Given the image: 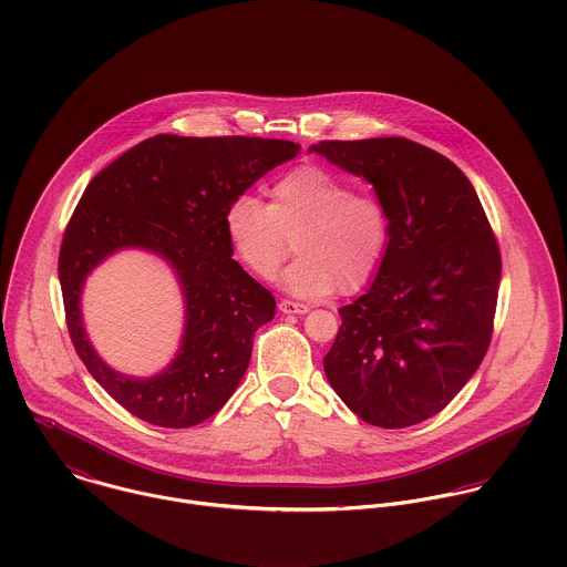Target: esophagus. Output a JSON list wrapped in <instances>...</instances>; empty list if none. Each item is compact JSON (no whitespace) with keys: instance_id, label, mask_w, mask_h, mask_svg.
I'll return each mask as SVG.
<instances>
[{"instance_id":"1","label":"esophagus","mask_w":567,"mask_h":567,"mask_svg":"<svg viewBox=\"0 0 567 567\" xmlns=\"http://www.w3.org/2000/svg\"><path fill=\"white\" fill-rule=\"evenodd\" d=\"M280 311L282 313H307L309 311V307L307 305H302V302H293V300H280Z\"/></svg>"}]
</instances>
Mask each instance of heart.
<instances>
[{
  "label": "heart",
  "mask_w": 567,
  "mask_h": 567,
  "mask_svg": "<svg viewBox=\"0 0 567 567\" xmlns=\"http://www.w3.org/2000/svg\"><path fill=\"white\" fill-rule=\"evenodd\" d=\"M267 205L240 194L223 212L225 238L240 265L256 278L278 274L293 249L296 262L282 276L287 291L322 298L367 287L382 269L393 240V209L373 189H353L344 176L298 165L267 187Z\"/></svg>",
  "instance_id": "b5f03b06"
}]
</instances>
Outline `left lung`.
<instances>
[{"label":"left lung","mask_w":567,"mask_h":567,"mask_svg":"<svg viewBox=\"0 0 567 567\" xmlns=\"http://www.w3.org/2000/svg\"><path fill=\"white\" fill-rule=\"evenodd\" d=\"M309 152L371 181L393 209L382 269L340 309L327 380L367 424H420L451 404L491 347L502 278L495 231L464 172L411 138L320 141Z\"/></svg>","instance_id":"1"}]
</instances>
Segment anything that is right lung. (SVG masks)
Segmentation results:
<instances>
[{
	"instance_id": "add662e5",
	"label": "right lung",
	"mask_w": 567,
	"mask_h": 567,
	"mask_svg": "<svg viewBox=\"0 0 567 567\" xmlns=\"http://www.w3.org/2000/svg\"><path fill=\"white\" fill-rule=\"evenodd\" d=\"M300 145L260 136L156 134L134 145L85 187L59 249L65 324L90 375L138 420L189 429L214 413L243 380L254 333L276 313V298L234 258L223 212ZM121 246H145L176 269L188 302L184 347L150 381L125 379L89 347L78 309L84 276Z\"/></svg>"
}]
</instances>
